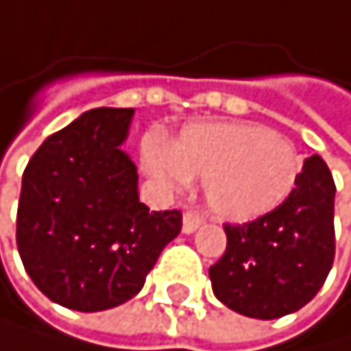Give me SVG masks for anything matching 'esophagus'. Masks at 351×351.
<instances>
[{
  "label": "esophagus",
  "instance_id": "1",
  "mask_svg": "<svg viewBox=\"0 0 351 351\" xmlns=\"http://www.w3.org/2000/svg\"><path fill=\"white\" fill-rule=\"evenodd\" d=\"M204 224V217L202 215H197V213H193V210H186L184 213V217H182V230L186 235H191V233H195V230Z\"/></svg>",
  "mask_w": 351,
  "mask_h": 351
}]
</instances>
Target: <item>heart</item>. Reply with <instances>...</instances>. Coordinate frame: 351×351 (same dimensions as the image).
Returning <instances> with one entry per match:
<instances>
[{"label": "heart", "instance_id": "b5f03b06", "mask_svg": "<svg viewBox=\"0 0 351 351\" xmlns=\"http://www.w3.org/2000/svg\"><path fill=\"white\" fill-rule=\"evenodd\" d=\"M147 171L169 189L204 180L215 215L250 221L275 210L295 189L301 162L286 138L257 125L206 123L180 134L169 149L156 138L143 143Z\"/></svg>", "mask_w": 351, "mask_h": 351}]
</instances>
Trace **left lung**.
Masks as SVG:
<instances>
[{"label":"left lung","mask_w":351,"mask_h":351,"mask_svg":"<svg viewBox=\"0 0 351 351\" xmlns=\"http://www.w3.org/2000/svg\"><path fill=\"white\" fill-rule=\"evenodd\" d=\"M334 193L328 165L310 156L283 204L246 224H226V250L208 268L213 295L264 321L312 301L334 261Z\"/></svg>","instance_id":"1"}]
</instances>
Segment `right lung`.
<instances>
[{
    "label": "right lung",
    "mask_w": 351,
    "mask_h": 351,
    "mask_svg": "<svg viewBox=\"0 0 351 351\" xmlns=\"http://www.w3.org/2000/svg\"><path fill=\"white\" fill-rule=\"evenodd\" d=\"M134 110L99 107L45 138L21 180L17 248L25 272L63 308L101 312L143 290L180 210H149L121 145Z\"/></svg>",
    "instance_id": "add662e5"
}]
</instances>
